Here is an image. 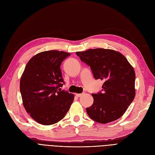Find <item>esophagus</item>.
<instances>
[{"instance_id":"34e87169","label":"esophagus","mask_w":155,"mask_h":155,"mask_svg":"<svg viewBox=\"0 0 155 155\" xmlns=\"http://www.w3.org/2000/svg\"><path fill=\"white\" fill-rule=\"evenodd\" d=\"M83 94V93H82V94H76V96L77 97H81V96Z\"/></svg>"}]
</instances>
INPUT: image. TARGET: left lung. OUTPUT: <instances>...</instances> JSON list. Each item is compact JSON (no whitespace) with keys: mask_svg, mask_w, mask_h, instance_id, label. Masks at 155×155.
<instances>
[{"mask_svg":"<svg viewBox=\"0 0 155 155\" xmlns=\"http://www.w3.org/2000/svg\"><path fill=\"white\" fill-rule=\"evenodd\" d=\"M90 67L96 79L104 80L102 90L92 94L93 104L87 108L90 118L100 124L118 120L135 97V72L125 56L104 48L89 49L76 53Z\"/></svg>","mask_w":155,"mask_h":155,"instance_id":"8db88e82","label":"left lung"}]
</instances>
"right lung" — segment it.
I'll list each match as a JSON object with an SVG mask.
<instances>
[{"label": "right lung", "mask_w": 155, "mask_h": 155, "mask_svg": "<svg viewBox=\"0 0 155 155\" xmlns=\"http://www.w3.org/2000/svg\"><path fill=\"white\" fill-rule=\"evenodd\" d=\"M70 55L63 51H43L25 68L20 81L23 105L40 124L52 125L62 120L74 101V94L61 89L64 82L60 66Z\"/></svg>", "instance_id": "right-lung-1"}]
</instances>
